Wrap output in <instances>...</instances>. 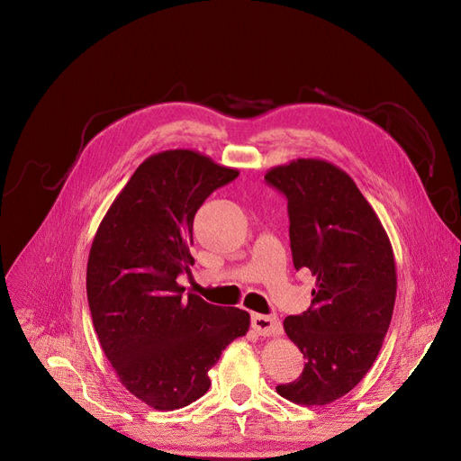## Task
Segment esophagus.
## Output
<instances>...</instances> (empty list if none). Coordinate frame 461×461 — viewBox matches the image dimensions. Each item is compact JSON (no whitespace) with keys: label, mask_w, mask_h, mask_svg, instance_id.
I'll list each match as a JSON object with an SVG mask.
<instances>
[{"label":"esophagus","mask_w":461,"mask_h":461,"mask_svg":"<svg viewBox=\"0 0 461 461\" xmlns=\"http://www.w3.org/2000/svg\"><path fill=\"white\" fill-rule=\"evenodd\" d=\"M252 327L261 336H275V334H280L282 330V325L276 316H263V313H254Z\"/></svg>","instance_id":"34e87169"}]
</instances>
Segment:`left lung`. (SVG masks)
<instances>
[{"instance_id":"left-lung-1","label":"left lung","mask_w":461,"mask_h":461,"mask_svg":"<svg viewBox=\"0 0 461 461\" xmlns=\"http://www.w3.org/2000/svg\"><path fill=\"white\" fill-rule=\"evenodd\" d=\"M287 200L295 269L316 276L312 304L284 330L304 355V370L276 393L301 405L348 394L372 368L396 301L389 235L355 181L327 160L297 158L265 176Z\"/></svg>"}]
</instances>
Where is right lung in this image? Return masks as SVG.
Here are the masks:
<instances>
[{"mask_svg":"<svg viewBox=\"0 0 461 461\" xmlns=\"http://www.w3.org/2000/svg\"><path fill=\"white\" fill-rule=\"evenodd\" d=\"M239 176L190 149L145 158L96 230L87 301L106 358L125 389L158 411L211 386L207 372L250 327L249 312L214 306L177 284L190 273L194 214Z\"/></svg>","mask_w":461,"mask_h":461,"instance_id":"1","label":"right lung"}]
</instances>
